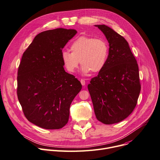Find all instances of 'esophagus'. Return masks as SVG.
<instances>
[{
	"label": "esophagus",
	"instance_id": "1",
	"mask_svg": "<svg viewBox=\"0 0 160 160\" xmlns=\"http://www.w3.org/2000/svg\"><path fill=\"white\" fill-rule=\"evenodd\" d=\"M80 81H81V84H82V86H84V85H85V84H86V82H85L84 79H81Z\"/></svg>",
	"mask_w": 160,
	"mask_h": 160
}]
</instances>
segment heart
I'll use <instances>...</instances> for the list:
<instances>
[{
  "label": "heart",
  "mask_w": 160,
  "mask_h": 160,
  "mask_svg": "<svg viewBox=\"0 0 160 160\" xmlns=\"http://www.w3.org/2000/svg\"><path fill=\"white\" fill-rule=\"evenodd\" d=\"M72 52L63 51L61 59L68 72L73 73L79 63L82 65V72L88 74L101 72L105 67L109 57V46L102 38L80 36L73 41L70 47Z\"/></svg>",
  "instance_id": "heart-1"
}]
</instances>
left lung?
I'll list each match as a JSON object with an SVG mask.
<instances>
[{
	"label": "left lung",
	"instance_id": "left-lung-1",
	"mask_svg": "<svg viewBox=\"0 0 160 160\" xmlns=\"http://www.w3.org/2000/svg\"><path fill=\"white\" fill-rule=\"evenodd\" d=\"M109 43V57L104 69L88 85L97 119L113 124L126 118L140 95L137 60L126 39L106 25H95Z\"/></svg>",
	"mask_w": 160,
	"mask_h": 160
}]
</instances>
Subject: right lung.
I'll list each match as a JSON object with an SVG mask.
<instances>
[{"mask_svg":"<svg viewBox=\"0 0 160 160\" xmlns=\"http://www.w3.org/2000/svg\"><path fill=\"white\" fill-rule=\"evenodd\" d=\"M77 33L58 28L39 33L23 52L17 77V95L24 115L33 124L58 129L68 121L70 106L82 88L65 72L61 52Z\"/></svg>","mask_w":160,"mask_h":160,"instance_id":"right-lung-1","label":"right lung"}]
</instances>
